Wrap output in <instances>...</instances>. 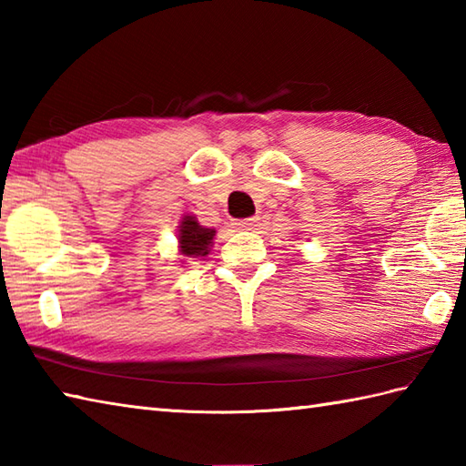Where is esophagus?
I'll use <instances>...</instances> for the list:
<instances>
[{
  "label": "esophagus",
  "mask_w": 466,
  "mask_h": 466,
  "mask_svg": "<svg viewBox=\"0 0 466 466\" xmlns=\"http://www.w3.org/2000/svg\"><path fill=\"white\" fill-rule=\"evenodd\" d=\"M234 226L238 230H254L258 226V218H244V220H234Z\"/></svg>",
  "instance_id": "esophagus-1"
}]
</instances>
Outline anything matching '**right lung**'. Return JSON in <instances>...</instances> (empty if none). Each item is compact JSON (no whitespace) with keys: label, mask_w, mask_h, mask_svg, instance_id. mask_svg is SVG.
Returning <instances> with one entry per match:
<instances>
[{"label":"right lung","mask_w":466,"mask_h":466,"mask_svg":"<svg viewBox=\"0 0 466 466\" xmlns=\"http://www.w3.org/2000/svg\"><path fill=\"white\" fill-rule=\"evenodd\" d=\"M214 230L212 228H204L198 224L194 216H186L180 224V234H177V240H180V250L184 256H206L208 246L212 244Z\"/></svg>","instance_id":"right-lung-1"}]
</instances>
